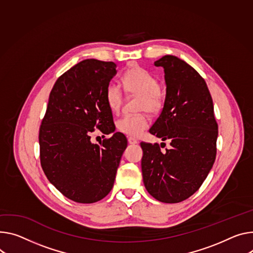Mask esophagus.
I'll return each instance as SVG.
<instances>
[{"instance_id": "1", "label": "esophagus", "mask_w": 253, "mask_h": 253, "mask_svg": "<svg viewBox=\"0 0 253 253\" xmlns=\"http://www.w3.org/2000/svg\"><path fill=\"white\" fill-rule=\"evenodd\" d=\"M128 143L129 144H137L138 143V141H137V139H135L134 137H128Z\"/></svg>"}]
</instances>
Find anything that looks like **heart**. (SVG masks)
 I'll list each match as a JSON object with an SVG mask.
<instances>
[{
	"label": "heart",
	"mask_w": 253,
	"mask_h": 253,
	"mask_svg": "<svg viewBox=\"0 0 253 253\" xmlns=\"http://www.w3.org/2000/svg\"><path fill=\"white\" fill-rule=\"evenodd\" d=\"M123 84L127 93L138 95V110L157 113L164 107L165 96L158 86L157 79L140 66L129 68L123 76ZM106 101L110 110L118 113L123 104V93L116 84H110L106 88ZM150 125V119L144 113L125 115L117 121V129L132 137L141 135Z\"/></svg>",
	"instance_id": "heart-1"
}]
</instances>
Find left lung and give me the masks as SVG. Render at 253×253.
<instances>
[{
  "label": "left lung",
  "instance_id": "1",
  "mask_svg": "<svg viewBox=\"0 0 253 253\" xmlns=\"http://www.w3.org/2000/svg\"><path fill=\"white\" fill-rule=\"evenodd\" d=\"M163 66L167 84L165 105L149 129L171 148L141 142V169L147 192L163 203H179L195 194L210 172L217 153L218 124L205 80L186 61L165 55L154 62Z\"/></svg>",
  "mask_w": 253,
  "mask_h": 253
}]
</instances>
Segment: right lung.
Masks as SVG:
<instances>
[{"mask_svg":"<svg viewBox=\"0 0 253 253\" xmlns=\"http://www.w3.org/2000/svg\"><path fill=\"white\" fill-rule=\"evenodd\" d=\"M116 73L112 61L79 62L55 82L41 122V168L64 197L77 203H95L110 193L127 147L120 132L101 146L90 142L95 128L104 134L115 131L105 94Z\"/></svg>","mask_w":253,"mask_h":253,"instance_id":"right-lung-1","label":"right lung"}]
</instances>
